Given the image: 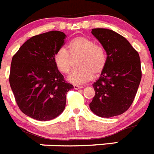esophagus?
<instances>
[{
	"label": "esophagus",
	"mask_w": 154,
	"mask_h": 154,
	"mask_svg": "<svg viewBox=\"0 0 154 154\" xmlns=\"http://www.w3.org/2000/svg\"><path fill=\"white\" fill-rule=\"evenodd\" d=\"M82 88H83V86H80V85H74L75 89H82Z\"/></svg>",
	"instance_id": "1"
}]
</instances>
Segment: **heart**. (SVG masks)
<instances>
[{
  "label": "heart",
  "mask_w": 154,
  "mask_h": 154,
  "mask_svg": "<svg viewBox=\"0 0 154 154\" xmlns=\"http://www.w3.org/2000/svg\"><path fill=\"white\" fill-rule=\"evenodd\" d=\"M66 50L60 48L53 56L55 67L62 74H67L71 69L70 56L81 54L79 62V69L68 76V81L74 85H82L90 81L95 74H99L105 68L106 56L102 46L94 44L91 39L83 36L76 37L71 41Z\"/></svg>",
  "instance_id": "1"
}]
</instances>
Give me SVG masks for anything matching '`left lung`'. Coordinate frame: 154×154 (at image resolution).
Instances as JSON below:
<instances>
[{
	"instance_id": "8db88e82",
	"label": "left lung",
	"mask_w": 154,
	"mask_h": 154,
	"mask_svg": "<svg viewBox=\"0 0 154 154\" xmlns=\"http://www.w3.org/2000/svg\"><path fill=\"white\" fill-rule=\"evenodd\" d=\"M92 34L106 52V65L94 82L96 95L90 109L100 117L125 112L133 103L142 77L138 52L124 37L106 28H93Z\"/></svg>"
}]
</instances>
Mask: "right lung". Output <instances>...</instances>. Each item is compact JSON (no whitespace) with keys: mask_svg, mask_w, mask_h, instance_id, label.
I'll use <instances>...</instances> for the list:
<instances>
[{"mask_svg":"<svg viewBox=\"0 0 154 154\" xmlns=\"http://www.w3.org/2000/svg\"><path fill=\"white\" fill-rule=\"evenodd\" d=\"M66 35L51 31L35 35L12 58L9 82L21 112L32 119H55L65 109L66 94L72 85L64 80L53 56L63 46Z\"/></svg>","mask_w":154,"mask_h":154,"instance_id":"add662e5","label":"right lung"}]
</instances>
